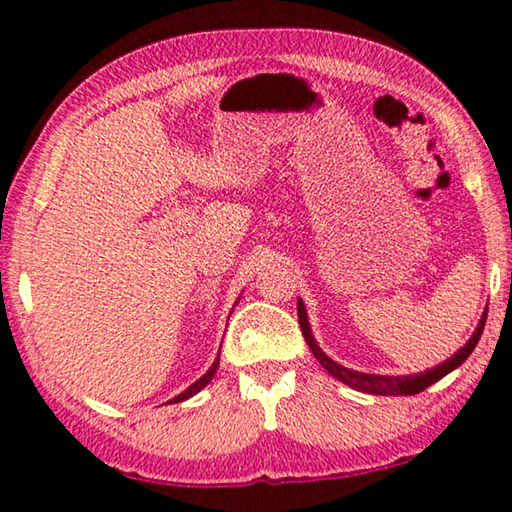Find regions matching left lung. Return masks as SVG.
<instances>
[{
  "label": "left lung",
  "instance_id": "8db88e82",
  "mask_svg": "<svg viewBox=\"0 0 512 512\" xmlns=\"http://www.w3.org/2000/svg\"><path fill=\"white\" fill-rule=\"evenodd\" d=\"M485 318H488V307L483 309V316L479 320V325H476L474 334L470 336V341H467L461 350H456L447 361L438 363L436 368L415 372V375H375V372H359V370L345 368V366H341V363H336L334 359H329L327 354L320 350V345L316 343L314 334H311L305 302H302V298H298V320H300L302 334H305L309 350L314 352V357L318 359L320 366H323L334 379L343 381L345 386H350V388H354V391H361V393H370V395H415V393H422L424 388H429L431 384H436L438 379L449 375V372L456 370L467 357H470L483 334Z\"/></svg>",
  "mask_w": 512,
  "mask_h": 512
}]
</instances>
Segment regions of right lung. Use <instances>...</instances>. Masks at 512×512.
<instances>
[{
  "label": "right lung",
  "instance_id": "add662e5",
  "mask_svg": "<svg viewBox=\"0 0 512 512\" xmlns=\"http://www.w3.org/2000/svg\"><path fill=\"white\" fill-rule=\"evenodd\" d=\"M219 357H221V348H219ZM219 357H216V361L212 363V366H210V370H207V372H205V375H203L201 379H196V381H194V384L187 388V391H183V393H180V395H176V397H173V400H171V402H185V400H189V397H194V395H196L198 391H203V388H205L207 384H210V381H212V377L216 375V368H219Z\"/></svg>",
  "mask_w": 512,
  "mask_h": 512
}]
</instances>
